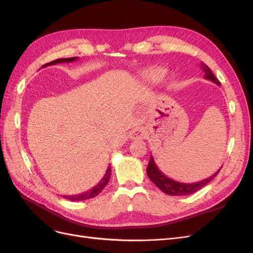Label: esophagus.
<instances>
[{"label": "esophagus", "mask_w": 253, "mask_h": 253, "mask_svg": "<svg viewBox=\"0 0 253 253\" xmlns=\"http://www.w3.org/2000/svg\"><path fill=\"white\" fill-rule=\"evenodd\" d=\"M147 133H145V129L142 127H136L133 128L131 132H129V138L133 140H138V139H143Z\"/></svg>", "instance_id": "1"}]
</instances>
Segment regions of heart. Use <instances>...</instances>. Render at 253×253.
Returning a JSON list of instances; mask_svg holds the SVG:
<instances>
[{
    "label": "heart",
    "instance_id": "obj_1",
    "mask_svg": "<svg viewBox=\"0 0 253 253\" xmlns=\"http://www.w3.org/2000/svg\"><path fill=\"white\" fill-rule=\"evenodd\" d=\"M166 71L163 68H154V70H151L144 74V78L148 81L151 82H157L164 77Z\"/></svg>",
    "mask_w": 253,
    "mask_h": 253
}]
</instances>
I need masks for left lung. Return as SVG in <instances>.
<instances>
[{"mask_svg": "<svg viewBox=\"0 0 253 253\" xmlns=\"http://www.w3.org/2000/svg\"><path fill=\"white\" fill-rule=\"evenodd\" d=\"M202 68L205 72V76H204L205 79H208L217 84V85H220V82L216 79V77L213 75V73L211 72V70L208 66H207L205 63H202ZM220 169L221 168H219V170H217L212 176H210L209 178H206L202 181L192 182V183L179 182L169 178L168 176H166L162 171H160L154 162V158H153V156L151 155L150 162L147 168V174L149 176V178L154 182V185L162 190L164 193L168 195H172V196H182V195L193 194L197 192L198 190L204 188L207 183H209L214 177H215L217 173L220 171Z\"/></svg>", "mask_w": 253, "mask_h": 253, "instance_id": "8db88e82", "label": "left lung"}]
</instances>
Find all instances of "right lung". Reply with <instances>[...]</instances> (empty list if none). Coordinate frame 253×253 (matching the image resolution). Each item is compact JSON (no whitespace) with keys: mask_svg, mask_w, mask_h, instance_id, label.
I'll list each match as a JSON object with an SVG mask.
<instances>
[{"mask_svg":"<svg viewBox=\"0 0 253 253\" xmlns=\"http://www.w3.org/2000/svg\"><path fill=\"white\" fill-rule=\"evenodd\" d=\"M77 59H78L77 57L57 59V60L51 61V62L45 64L43 66H48V65H53V64H57V63H64V62H74V61H76ZM111 170H112V168L109 167L108 170H106V172L104 174V176L102 177V179L99 181L95 187H93L91 189H89L88 191H86V192H83V193H80V194H76V195H64L63 197L66 198V200H70V201H77V202H79V201L89 200V198H93V197L97 196L104 189V187L106 186V183L109 182L110 177H111V173H112Z\"/></svg>","mask_w":253,"mask_h":253,"instance_id":"1","label":"right lung"}]
</instances>
